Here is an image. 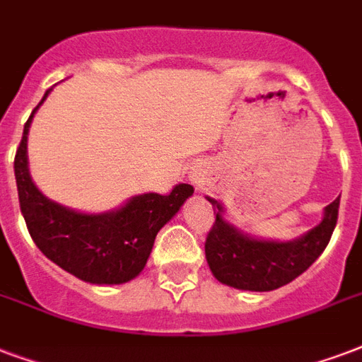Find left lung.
Listing matches in <instances>:
<instances>
[{
  "instance_id": "left-lung-1",
  "label": "left lung",
  "mask_w": 362,
  "mask_h": 362,
  "mask_svg": "<svg viewBox=\"0 0 362 362\" xmlns=\"http://www.w3.org/2000/svg\"><path fill=\"white\" fill-rule=\"evenodd\" d=\"M208 200L216 221L204 244L206 259L217 281L238 290L269 292L294 281L325 252L338 223L339 198H336L326 206L325 219L307 235L292 243H267L240 235L215 211H221V206Z\"/></svg>"
}]
</instances>
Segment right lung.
Returning <instances> with one entry per match:
<instances>
[{
	"label": "right lung",
	"instance_id": "1",
	"mask_svg": "<svg viewBox=\"0 0 362 362\" xmlns=\"http://www.w3.org/2000/svg\"><path fill=\"white\" fill-rule=\"evenodd\" d=\"M47 95L45 91L40 105ZM37 107L24 124L15 154L18 202L32 240L51 262L81 281L91 284L132 281L145 269L158 230L177 214L194 189L181 183L168 197L156 192L141 194L122 210L100 216L78 214L51 202L32 183L26 158L28 127Z\"/></svg>",
	"mask_w": 362,
	"mask_h": 362
}]
</instances>
